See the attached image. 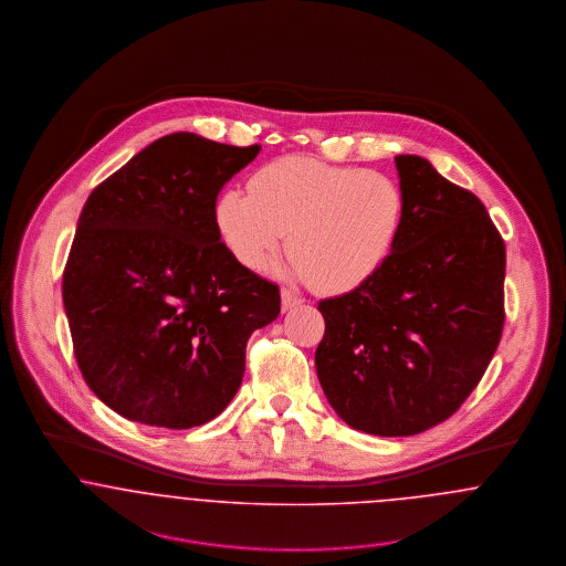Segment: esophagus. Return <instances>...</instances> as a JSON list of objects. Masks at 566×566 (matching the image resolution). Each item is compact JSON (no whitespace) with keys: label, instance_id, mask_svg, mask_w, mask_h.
<instances>
[{"label":"esophagus","instance_id":"obj_1","mask_svg":"<svg viewBox=\"0 0 566 566\" xmlns=\"http://www.w3.org/2000/svg\"><path fill=\"white\" fill-rule=\"evenodd\" d=\"M297 304H302V297L296 296L292 290H283L281 292V308L283 311H292Z\"/></svg>","mask_w":566,"mask_h":566}]
</instances>
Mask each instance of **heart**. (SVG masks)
<instances>
[{"label": "heart", "mask_w": 566, "mask_h": 566, "mask_svg": "<svg viewBox=\"0 0 566 566\" xmlns=\"http://www.w3.org/2000/svg\"><path fill=\"white\" fill-rule=\"evenodd\" d=\"M405 198L377 170L329 166L311 157L274 159L249 179V193L228 189L214 223L247 269H262L287 237V272L324 292H349L384 266L400 234Z\"/></svg>", "instance_id": "obj_1"}]
</instances>
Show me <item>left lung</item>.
<instances>
[{
    "mask_svg": "<svg viewBox=\"0 0 566 566\" xmlns=\"http://www.w3.org/2000/svg\"><path fill=\"white\" fill-rule=\"evenodd\" d=\"M394 161L400 234L373 279L319 302L315 368L352 428L411 437L460 409L501 343L505 242L475 193L423 157Z\"/></svg>",
    "mask_w": 566,
    "mask_h": 566,
    "instance_id": "left-lung-1",
    "label": "left lung"
}]
</instances>
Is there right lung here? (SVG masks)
I'll return each mask as SVG.
<instances>
[{
    "label": "right lung",
    "mask_w": 566,
    "mask_h": 566,
    "mask_svg": "<svg viewBox=\"0 0 566 566\" xmlns=\"http://www.w3.org/2000/svg\"><path fill=\"white\" fill-rule=\"evenodd\" d=\"M260 149L177 132L91 191L61 294L78 368L119 416L207 423L239 391L249 336L279 317V285L214 223L219 191Z\"/></svg>",
    "instance_id": "obj_1"
}]
</instances>
